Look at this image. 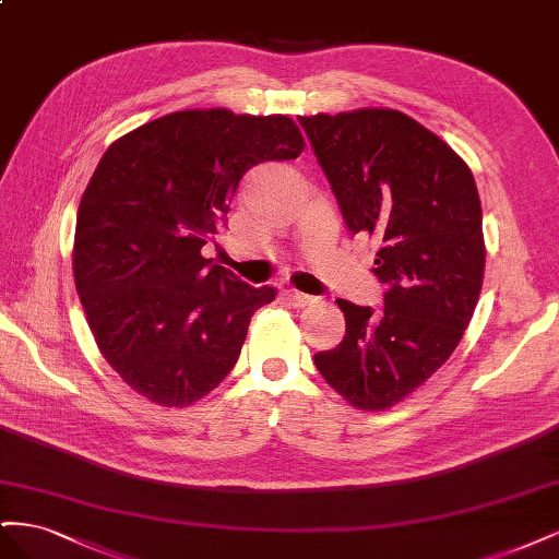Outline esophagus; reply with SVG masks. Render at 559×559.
Wrapping results in <instances>:
<instances>
[{
    "instance_id": "obj_1",
    "label": "esophagus",
    "mask_w": 559,
    "mask_h": 559,
    "mask_svg": "<svg viewBox=\"0 0 559 559\" xmlns=\"http://www.w3.org/2000/svg\"><path fill=\"white\" fill-rule=\"evenodd\" d=\"M286 298H289V302H292L294 308H308V306H312V302L317 300V298H312L308 294H300V292H289V294H286Z\"/></svg>"
}]
</instances>
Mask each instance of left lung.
I'll return each mask as SVG.
<instances>
[{
    "label": "left lung",
    "instance_id": "left-lung-1",
    "mask_svg": "<svg viewBox=\"0 0 559 559\" xmlns=\"http://www.w3.org/2000/svg\"><path fill=\"white\" fill-rule=\"evenodd\" d=\"M347 228L378 238L384 308L337 298L345 337L314 366L349 405L386 411L460 345L485 273L483 210L468 165L408 114L300 116Z\"/></svg>",
    "mask_w": 559,
    "mask_h": 559
}]
</instances>
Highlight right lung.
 I'll use <instances>...</instances> for the list:
<instances>
[{
  "mask_svg": "<svg viewBox=\"0 0 559 559\" xmlns=\"http://www.w3.org/2000/svg\"><path fill=\"white\" fill-rule=\"evenodd\" d=\"M306 148L294 118L186 109L118 138L76 212L74 282L95 343L134 392L186 408L240 357L273 286L240 282L202 257L240 179Z\"/></svg>",
  "mask_w": 559,
  "mask_h": 559,
  "instance_id": "obj_1",
  "label": "right lung"
}]
</instances>
